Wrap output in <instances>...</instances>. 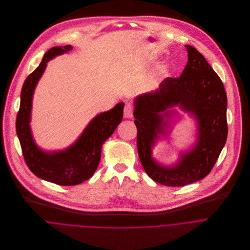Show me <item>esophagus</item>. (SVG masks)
<instances>
[{
  "label": "esophagus",
  "instance_id": "obj_1",
  "mask_svg": "<svg viewBox=\"0 0 250 250\" xmlns=\"http://www.w3.org/2000/svg\"><path fill=\"white\" fill-rule=\"evenodd\" d=\"M132 116H133V107L131 104L127 103L124 107V117L132 118Z\"/></svg>",
  "mask_w": 250,
  "mask_h": 250
}]
</instances>
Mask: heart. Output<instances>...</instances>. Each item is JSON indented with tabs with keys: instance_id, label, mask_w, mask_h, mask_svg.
<instances>
[{
	"instance_id": "obj_1",
	"label": "heart",
	"mask_w": 250,
	"mask_h": 250,
	"mask_svg": "<svg viewBox=\"0 0 250 250\" xmlns=\"http://www.w3.org/2000/svg\"><path fill=\"white\" fill-rule=\"evenodd\" d=\"M167 74V67H162L159 72L157 73V75L155 76V78H159V77H163L166 76Z\"/></svg>"
}]
</instances>
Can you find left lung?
Listing matches in <instances>:
<instances>
[{
    "label": "left lung",
    "instance_id": "8db88e82",
    "mask_svg": "<svg viewBox=\"0 0 250 250\" xmlns=\"http://www.w3.org/2000/svg\"><path fill=\"white\" fill-rule=\"evenodd\" d=\"M188 63L178 78L168 77L153 92L136 98L134 117L137 145L147 175L167 187H182L207 176L226 143L227 97L223 83L202 54L186 45ZM179 105L198 121L199 137L191 150L172 167H164L151 158V147L164 132L169 108Z\"/></svg>",
    "mask_w": 250,
    "mask_h": 250
}]
</instances>
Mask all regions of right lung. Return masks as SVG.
<instances>
[{"label": "right lung", "instance_id": "right-lung-1", "mask_svg": "<svg viewBox=\"0 0 250 250\" xmlns=\"http://www.w3.org/2000/svg\"><path fill=\"white\" fill-rule=\"evenodd\" d=\"M72 49L70 45L56 46L44 55L39 66L28 76L23 84L16 117V133L28 167L37 177L61 186L78 185L93 175L101 159L102 145L121 122L124 107V103L121 102L110 110L95 116L78 141L62 151L45 152L36 146L30 121L37 82L50 60Z\"/></svg>", "mask_w": 250, "mask_h": 250}]
</instances>
